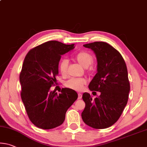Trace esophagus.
Wrapping results in <instances>:
<instances>
[{
	"instance_id": "esophagus-1",
	"label": "esophagus",
	"mask_w": 147,
	"mask_h": 147,
	"mask_svg": "<svg viewBox=\"0 0 147 147\" xmlns=\"http://www.w3.org/2000/svg\"><path fill=\"white\" fill-rule=\"evenodd\" d=\"M82 97V94H80V93H79V94H78V99H80Z\"/></svg>"
}]
</instances>
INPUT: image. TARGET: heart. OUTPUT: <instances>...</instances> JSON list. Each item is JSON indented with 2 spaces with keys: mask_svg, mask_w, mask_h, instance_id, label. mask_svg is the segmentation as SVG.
<instances>
[{
  "mask_svg": "<svg viewBox=\"0 0 147 147\" xmlns=\"http://www.w3.org/2000/svg\"><path fill=\"white\" fill-rule=\"evenodd\" d=\"M75 59L79 64L82 65L84 68H88L94 61V58L90 53L87 52H80L75 55ZM69 61L67 59H62L58 64V69L60 73L63 75L66 74L68 67ZM86 80L82 78H71L65 82V85L67 88L76 91H80L86 84Z\"/></svg>",
  "mask_w": 147,
  "mask_h": 147,
  "instance_id": "1",
  "label": "heart"
}]
</instances>
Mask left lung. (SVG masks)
<instances>
[{"label": "left lung", "instance_id": "1", "mask_svg": "<svg viewBox=\"0 0 147 147\" xmlns=\"http://www.w3.org/2000/svg\"><path fill=\"white\" fill-rule=\"evenodd\" d=\"M83 46L91 49L96 57L97 73L88 87L90 91L99 92L100 95L92 99L90 94L84 93L86 107L82 118L90 127L105 129L119 119L127 105L130 86L126 65L120 53L107 42Z\"/></svg>", "mask_w": 147, "mask_h": 147}]
</instances>
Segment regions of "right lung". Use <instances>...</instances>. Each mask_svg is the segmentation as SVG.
Here are the masks:
<instances>
[{
	"instance_id": "1",
	"label": "right lung",
	"mask_w": 147,
	"mask_h": 147,
	"mask_svg": "<svg viewBox=\"0 0 147 147\" xmlns=\"http://www.w3.org/2000/svg\"><path fill=\"white\" fill-rule=\"evenodd\" d=\"M74 48V44L48 41L30 50L23 61L21 97L30 120L40 129L61 125L67 111L78 98L77 93L70 88H62L59 94L50 90L57 81L61 55Z\"/></svg>"
}]
</instances>
